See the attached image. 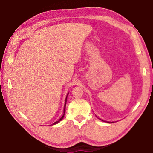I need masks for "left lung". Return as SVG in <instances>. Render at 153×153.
I'll list each match as a JSON object with an SVG mask.
<instances>
[{"label": "left lung", "instance_id": "8db88e82", "mask_svg": "<svg viewBox=\"0 0 153 153\" xmlns=\"http://www.w3.org/2000/svg\"><path fill=\"white\" fill-rule=\"evenodd\" d=\"M102 121H103V120H102Z\"/></svg>", "mask_w": 153, "mask_h": 153}]
</instances>
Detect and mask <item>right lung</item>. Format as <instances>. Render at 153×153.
Masks as SVG:
<instances>
[{
	"mask_svg": "<svg viewBox=\"0 0 153 153\" xmlns=\"http://www.w3.org/2000/svg\"><path fill=\"white\" fill-rule=\"evenodd\" d=\"M67 97H66V100H65V107H64V111H63V116H62V117L60 118V120H59V121H56V122H55L54 123H53L52 124V125H54V124H56V123H59V121H61L62 120H63V117H64V115H65V106H66V102H67Z\"/></svg>",
	"mask_w": 153,
	"mask_h": 153,
	"instance_id": "1",
	"label": "right lung"
}]
</instances>
